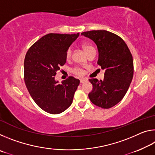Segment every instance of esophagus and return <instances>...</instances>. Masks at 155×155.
<instances>
[{
	"label": "esophagus",
	"instance_id": "esophagus-1",
	"mask_svg": "<svg viewBox=\"0 0 155 155\" xmlns=\"http://www.w3.org/2000/svg\"><path fill=\"white\" fill-rule=\"evenodd\" d=\"M87 81V78H81V79H80V82H81V83H83L86 82V81Z\"/></svg>",
	"mask_w": 155,
	"mask_h": 155
}]
</instances>
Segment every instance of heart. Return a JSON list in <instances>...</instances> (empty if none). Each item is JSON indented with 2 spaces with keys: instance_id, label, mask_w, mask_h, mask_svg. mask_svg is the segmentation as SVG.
<instances>
[{
  "instance_id": "heart-1",
  "label": "heart",
  "mask_w": 155,
  "mask_h": 155,
  "mask_svg": "<svg viewBox=\"0 0 155 155\" xmlns=\"http://www.w3.org/2000/svg\"><path fill=\"white\" fill-rule=\"evenodd\" d=\"M83 48L84 49V51H85L86 53H87V54L91 51V50L94 49L92 46L87 44H84L83 45ZM72 53V48H70V47H69V48L67 49L66 52H65V59H66L67 61H69V60L71 59ZM72 72L77 75L81 76L83 74V70L80 67H75L74 68H72Z\"/></svg>"
}]
</instances>
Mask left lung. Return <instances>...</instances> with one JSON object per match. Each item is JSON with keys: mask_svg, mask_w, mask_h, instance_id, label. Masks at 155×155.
<instances>
[{"mask_svg": "<svg viewBox=\"0 0 155 155\" xmlns=\"http://www.w3.org/2000/svg\"><path fill=\"white\" fill-rule=\"evenodd\" d=\"M81 35L96 44L98 64L104 70L103 80L90 79L93 89L88 96L95 105L109 109L122 101L132 81L134 72L132 54L125 41L109 31L94 30Z\"/></svg>", "mask_w": 155, "mask_h": 155, "instance_id": "obj_1", "label": "left lung"}]
</instances>
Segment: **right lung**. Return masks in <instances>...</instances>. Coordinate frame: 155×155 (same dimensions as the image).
<instances>
[{
	"label": "right lung",
	"mask_w": 155,
	"mask_h": 155,
	"mask_svg": "<svg viewBox=\"0 0 155 155\" xmlns=\"http://www.w3.org/2000/svg\"><path fill=\"white\" fill-rule=\"evenodd\" d=\"M77 34L49 33L31 46L24 61V80L31 96L38 107L51 114H58L72 103L80 81L73 77L61 84L54 80L64 65L65 52L77 39Z\"/></svg>",
	"instance_id": "right-lung-1"
}]
</instances>
